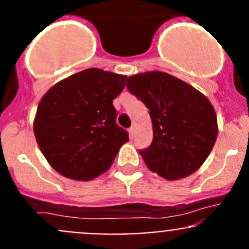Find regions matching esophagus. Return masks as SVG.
I'll list each match as a JSON object with an SVG mask.
<instances>
[{
  "label": "esophagus",
  "instance_id": "esophagus-1",
  "mask_svg": "<svg viewBox=\"0 0 249 249\" xmlns=\"http://www.w3.org/2000/svg\"><path fill=\"white\" fill-rule=\"evenodd\" d=\"M129 134H130V137H131V139H134V137H135V127L134 126L130 127Z\"/></svg>",
  "mask_w": 249,
  "mask_h": 249
}]
</instances>
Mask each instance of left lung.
<instances>
[{
    "label": "left lung",
    "mask_w": 249,
    "mask_h": 249,
    "mask_svg": "<svg viewBox=\"0 0 249 249\" xmlns=\"http://www.w3.org/2000/svg\"><path fill=\"white\" fill-rule=\"evenodd\" d=\"M126 88L147 106L152 118L153 142L140 150L148 169L169 180L199 170L218 135L217 117L207 97L158 71L129 77Z\"/></svg>",
    "instance_id": "8db88e82"
}]
</instances>
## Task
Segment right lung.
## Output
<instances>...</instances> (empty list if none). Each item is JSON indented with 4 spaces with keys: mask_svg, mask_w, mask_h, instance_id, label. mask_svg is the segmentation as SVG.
I'll return each mask as SVG.
<instances>
[{
    "mask_svg": "<svg viewBox=\"0 0 249 249\" xmlns=\"http://www.w3.org/2000/svg\"><path fill=\"white\" fill-rule=\"evenodd\" d=\"M126 76L88 69L53 85L34 122L36 141L50 166L67 178L89 180L106 172L129 135L115 123L113 100Z\"/></svg>",
    "mask_w": 249,
    "mask_h": 249,
    "instance_id": "right-lung-1",
    "label": "right lung"
}]
</instances>
